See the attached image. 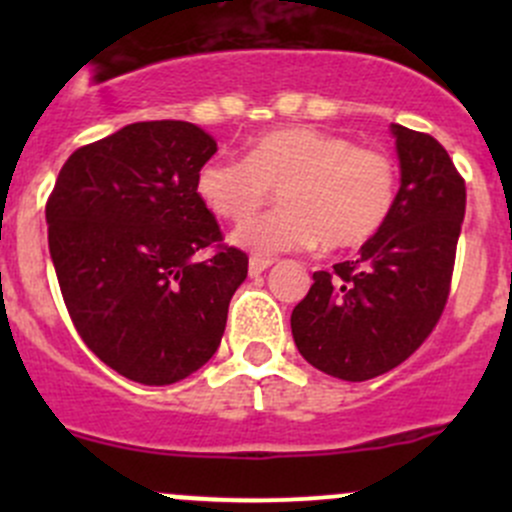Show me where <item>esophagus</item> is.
Returning <instances> with one entry per match:
<instances>
[{
    "label": "esophagus",
    "instance_id": "esophagus-1",
    "mask_svg": "<svg viewBox=\"0 0 512 512\" xmlns=\"http://www.w3.org/2000/svg\"><path fill=\"white\" fill-rule=\"evenodd\" d=\"M267 267H272V260H267V257H250L247 272H250V277H257V275H262Z\"/></svg>",
    "mask_w": 512,
    "mask_h": 512
}]
</instances>
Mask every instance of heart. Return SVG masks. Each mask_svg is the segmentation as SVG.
I'll use <instances>...</instances> for the list:
<instances>
[{
  "label": "heart",
  "instance_id": "1",
  "mask_svg": "<svg viewBox=\"0 0 512 512\" xmlns=\"http://www.w3.org/2000/svg\"><path fill=\"white\" fill-rule=\"evenodd\" d=\"M281 190L283 208L249 218ZM198 195L230 223L232 242L255 257L309 250H354L389 223L399 198V165L381 148L314 126L260 133L247 156L220 153L198 173Z\"/></svg>",
  "mask_w": 512,
  "mask_h": 512
}]
</instances>
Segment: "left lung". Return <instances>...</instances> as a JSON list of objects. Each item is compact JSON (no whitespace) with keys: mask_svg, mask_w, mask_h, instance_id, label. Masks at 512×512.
I'll use <instances>...</instances> for the list:
<instances>
[{"mask_svg":"<svg viewBox=\"0 0 512 512\" xmlns=\"http://www.w3.org/2000/svg\"><path fill=\"white\" fill-rule=\"evenodd\" d=\"M391 131L401 188L389 223L356 260L314 272L307 297L292 309L299 354L344 381L386 374L436 329L466 215V180L446 148L399 123Z\"/></svg>","mask_w":512,"mask_h":512,"instance_id":"obj_1","label":"left lung"}]
</instances>
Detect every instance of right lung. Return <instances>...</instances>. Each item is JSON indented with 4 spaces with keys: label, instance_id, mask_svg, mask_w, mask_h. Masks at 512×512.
I'll return each mask as SVG.
<instances>
[{
    "label": "right lung",
    "instance_id": "right-lung-1",
    "mask_svg": "<svg viewBox=\"0 0 512 512\" xmlns=\"http://www.w3.org/2000/svg\"><path fill=\"white\" fill-rule=\"evenodd\" d=\"M218 151L188 121H141L71 153L46 200L49 252L69 317L113 371L165 386L220 347L247 255L198 195ZM203 249L208 261H195Z\"/></svg>",
    "mask_w": 512,
    "mask_h": 512
}]
</instances>
